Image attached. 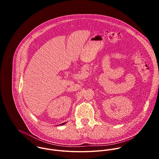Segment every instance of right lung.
Segmentation results:
<instances>
[{
    "mask_svg": "<svg viewBox=\"0 0 159 159\" xmlns=\"http://www.w3.org/2000/svg\"><path fill=\"white\" fill-rule=\"evenodd\" d=\"M65 123H62V124H60V125H65Z\"/></svg>",
    "mask_w": 159,
    "mask_h": 159,
    "instance_id": "add662e5",
    "label": "right lung"
}]
</instances>
